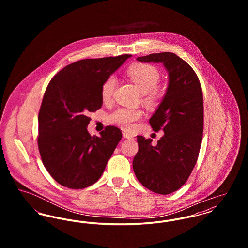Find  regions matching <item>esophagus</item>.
I'll return each instance as SVG.
<instances>
[{
  "label": "esophagus",
  "mask_w": 248,
  "mask_h": 248,
  "mask_svg": "<svg viewBox=\"0 0 248 248\" xmlns=\"http://www.w3.org/2000/svg\"><path fill=\"white\" fill-rule=\"evenodd\" d=\"M123 137L125 138V139H128V140H134V137H133L131 134H129V133L125 132V131L123 132Z\"/></svg>",
  "instance_id": "1"
}]
</instances>
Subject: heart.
I'll use <instances>...</instances> for the list:
<instances>
[{"label":"heart","mask_w":248,"mask_h":248,"mask_svg":"<svg viewBox=\"0 0 248 248\" xmlns=\"http://www.w3.org/2000/svg\"><path fill=\"white\" fill-rule=\"evenodd\" d=\"M127 76L140 90L143 101L146 105L155 107L161 99L162 93L157 86L161 74L156 67L150 64H135L126 71ZM117 85V79L114 75L107 78L101 86V97L104 102L112 98ZM141 110L129 108H118L108 115V122L124 130H132L135 123L142 118Z\"/></svg>","instance_id":"obj_1"}]
</instances>
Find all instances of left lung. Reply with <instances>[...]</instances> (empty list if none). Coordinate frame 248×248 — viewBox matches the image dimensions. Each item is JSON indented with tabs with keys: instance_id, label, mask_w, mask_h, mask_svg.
<instances>
[{
	"instance_id": "left-lung-1",
	"label": "left lung",
	"mask_w": 248,
	"mask_h": 248,
	"mask_svg": "<svg viewBox=\"0 0 248 248\" xmlns=\"http://www.w3.org/2000/svg\"><path fill=\"white\" fill-rule=\"evenodd\" d=\"M140 62L163 63L169 83L150 124L165 135L154 145L138 136L139 152L133 160L138 180L147 189L169 194L189 178L197 162L203 131V99L200 81L192 68L176 54L164 52L140 57Z\"/></svg>"
}]
</instances>
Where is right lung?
Segmentation results:
<instances>
[{
  "label": "right lung",
  "mask_w": 248,
  "mask_h": 248,
  "mask_svg": "<svg viewBox=\"0 0 248 248\" xmlns=\"http://www.w3.org/2000/svg\"><path fill=\"white\" fill-rule=\"evenodd\" d=\"M130 57L82 59L48 83L38 116V148L48 173L60 185L84 189L103 174L122 132L108 125L100 137H91L88 114L102 106V83Z\"/></svg>",
  "instance_id": "right-lung-1"
}]
</instances>
